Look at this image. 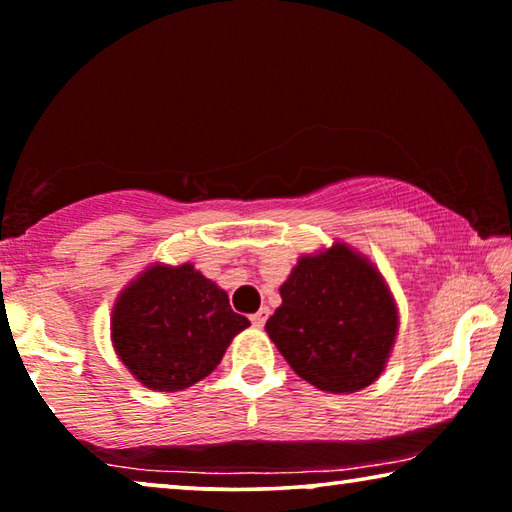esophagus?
<instances>
[{
  "instance_id": "obj_1",
  "label": "esophagus",
  "mask_w": 512,
  "mask_h": 512,
  "mask_svg": "<svg viewBox=\"0 0 512 512\" xmlns=\"http://www.w3.org/2000/svg\"><path fill=\"white\" fill-rule=\"evenodd\" d=\"M267 313H270V311H267V308H261V311H258V313H254V315H251V324H254V326H258V329H261V326H265V320H267Z\"/></svg>"
}]
</instances>
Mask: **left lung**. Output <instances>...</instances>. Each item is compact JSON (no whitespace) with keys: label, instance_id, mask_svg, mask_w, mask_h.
Instances as JSON below:
<instances>
[{"label":"left lung","instance_id":"obj_1","mask_svg":"<svg viewBox=\"0 0 512 512\" xmlns=\"http://www.w3.org/2000/svg\"><path fill=\"white\" fill-rule=\"evenodd\" d=\"M265 331L301 379L349 395L379 379L399 331L381 272L345 242L301 256Z\"/></svg>","mask_w":512,"mask_h":512}]
</instances>
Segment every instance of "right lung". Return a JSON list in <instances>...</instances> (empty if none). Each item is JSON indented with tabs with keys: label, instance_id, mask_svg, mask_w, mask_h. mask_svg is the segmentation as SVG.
Here are the masks:
<instances>
[{
	"label": "right lung",
	"instance_id": "obj_1",
	"mask_svg": "<svg viewBox=\"0 0 512 512\" xmlns=\"http://www.w3.org/2000/svg\"><path fill=\"white\" fill-rule=\"evenodd\" d=\"M245 315L229 295L183 263L147 267L120 292L111 317L115 354L149 390L177 392L211 374Z\"/></svg>",
	"mask_w": 512,
	"mask_h": 512
}]
</instances>
